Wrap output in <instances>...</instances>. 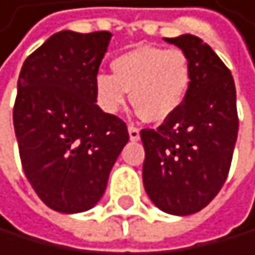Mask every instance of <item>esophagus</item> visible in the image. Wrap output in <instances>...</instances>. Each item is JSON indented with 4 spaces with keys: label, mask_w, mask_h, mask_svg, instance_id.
<instances>
[{
    "label": "esophagus",
    "mask_w": 255,
    "mask_h": 255,
    "mask_svg": "<svg viewBox=\"0 0 255 255\" xmlns=\"http://www.w3.org/2000/svg\"><path fill=\"white\" fill-rule=\"evenodd\" d=\"M128 135H130L131 141H138V140H140V130H138V127L128 125Z\"/></svg>",
    "instance_id": "obj_1"
}]
</instances>
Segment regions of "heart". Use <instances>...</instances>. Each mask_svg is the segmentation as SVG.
<instances>
[{"label":"heart","mask_w":255,"mask_h":255,"mask_svg":"<svg viewBox=\"0 0 255 255\" xmlns=\"http://www.w3.org/2000/svg\"><path fill=\"white\" fill-rule=\"evenodd\" d=\"M111 68L112 75L99 73L94 79L97 102L109 114L119 112L131 91L141 117L161 124L182 107L190 88V60L179 48L141 45L117 57Z\"/></svg>","instance_id":"obj_1"}]
</instances>
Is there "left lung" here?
<instances>
[{
    "instance_id": "8db88e82",
    "label": "left lung",
    "mask_w": 255,
    "mask_h": 255,
    "mask_svg": "<svg viewBox=\"0 0 255 255\" xmlns=\"http://www.w3.org/2000/svg\"><path fill=\"white\" fill-rule=\"evenodd\" d=\"M187 55L192 79L182 107L158 128L140 131L143 184L156 207L192 215L213 200L230 172L238 138L235 79L202 38H164Z\"/></svg>"
}]
</instances>
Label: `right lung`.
I'll return each mask as SVG.
<instances>
[{"label": "right lung", "instance_id": "add662e5", "mask_svg": "<svg viewBox=\"0 0 255 255\" xmlns=\"http://www.w3.org/2000/svg\"><path fill=\"white\" fill-rule=\"evenodd\" d=\"M112 34H53L25 58L12 120L25 177L55 212L93 208L128 141L122 119L96 104L94 79Z\"/></svg>", "mask_w": 255, "mask_h": 255}]
</instances>
